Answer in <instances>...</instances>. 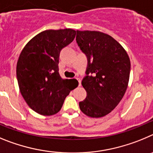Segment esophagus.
<instances>
[{"mask_svg":"<svg viewBox=\"0 0 153 153\" xmlns=\"http://www.w3.org/2000/svg\"><path fill=\"white\" fill-rule=\"evenodd\" d=\"M77 80H78V85L79 86H81V85H82V82H81V80L79 79V78H76Z\"/></svg>","mask_w":153,"mask_h":153,"instance_id":"esophagus-1","label":"esophagus"}]
</instances>
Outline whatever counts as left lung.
I'll use <instances>...</instances> for the list:
<instances>
[{"label":"left lung","mask_w":153,"mask_h":153,"mask_svg":"<svg viewBox=\"0 0 153 153\" xmlns=\"http://www.w3.org/2000/svg\"><path fill=\"white\" fill-rule=\"evenodd\" d=\"M76 42L88 58L82 82L87 97L80 109L91 117H102L118 105L128 86L130 61L126 50L111 36L77 30Z\"/></svg>","instance_id":"8db88e82"}]
</instances>
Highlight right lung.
Returning a JSON list of instances; mask_svg holds the SVG:
<instances>
[{"mask_svg":"<svg viewBox=\"0 0 153 153\" xmlns=\"http://www.w3.org/2000/svg\"><path fill=\"white\" fill-rule=\"evenodd\" d=\"M72 29L48 30L30 39L16 64L20 93L32 110L51 116L61 110L65 97L78 86L75 79H63L59 72L62 49L74 40Z\"/></svg>","mask_w":153,"mask_h":153,"instance_id":"add662e5","label":"right lung"}]
</instances>
